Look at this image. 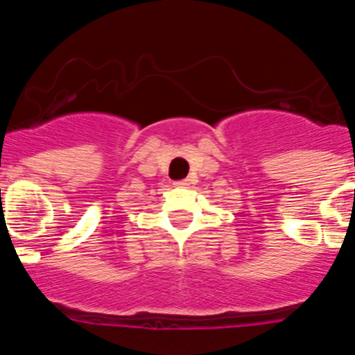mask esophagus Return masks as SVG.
I'll use <instances>...</instances> for the list:
<instances>
[{
    "mask_svg": "<svg viewBox=\"0 0 355 355\" xmlns=\"http://www.w3.org/2000/svg\"><path fill=\"white\" fill-rule=\"evenodd\" d=\"M175 187H188V184H190V181L188 180H183V181H175Z\"/></svg>",
    "mask_w": 355,
    "mask_h": 355,
    "instance_id": "1",
    "label": "esophagus"
}]
</instances>
